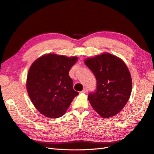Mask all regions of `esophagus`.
I'll list each match as a JSON object with an SVG mask.
<instances>
[{
    "mask_svg": "<svg viewBox=\"0 0 154 154\" xmlns=\"http://www.w3.org/2000/svg\"><path fill=\"white\" fill-rule=\"evenodd\" d=\"M81 92H82V93H83V94H88V90L87 88H85Z\"/></svg>",
    "mask_w": 154,
    "mask_h": 154,
    "instance_id": "1",
    "label": "esophagus"
}]
</instances>
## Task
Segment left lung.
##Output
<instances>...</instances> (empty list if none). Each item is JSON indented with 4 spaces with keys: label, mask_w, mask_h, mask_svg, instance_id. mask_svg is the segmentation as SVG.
<instances>
[{
    "label": "left lung",
    "mask_w": 154,
    "mask_h": 154,
    "mask_svg": "<svg viewBox=\"0 0 154 154\" xmlns=\"http://www.w3.org/2000/svg\"><path fill=\"white\" fill-rule=\"evenodd\" d=\"M85 64L97 80L96 91L88 96L92 108L103 118L117 115L128 101L132 88L126 64L108 53L87 58Z\"/></svg>",
    "instance_id": "8db88e82"
}]
</instances>
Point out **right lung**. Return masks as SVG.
Listing matches in <instances>:
<instances>
[{"label":"right lung","instance_id":"add662e5","mask_svg":"<svg viewBox=\"0 0 154 154\" xmlns=\"http://www.w3.org/2000/svg\"><path fill=\"white\" fill-rule=\"evenodd\" d=\"M78 57L48 54L31 65L26 89L34 106L43 116L58 118L67 111L79 93L73 88L69 72Z\"/></svg>","mask_w":154,"mask_h":154}]
</instances>
